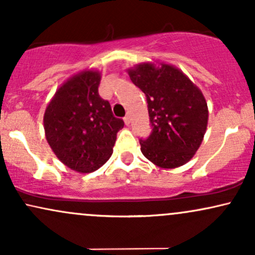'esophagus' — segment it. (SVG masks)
<instances>
[{"mask_svg": "<svg viewBox=\"0 0 255 255\" xmlns=\"http://www.w3.org/2000/svg\"><path fill=\"white\" fill-rule=\"evenodd\" d=\"M124 121H125V124H126V126H129V124H130V119H129V116H126V118L124 119Z\"/></svg>", "mask_w": 255, "mask_h": 255, "instance_id": "esophagus-1", "label": "esophagus"}]
</instances>
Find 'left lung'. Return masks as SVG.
Segmentation results:
<instances>
[{
    "label": "left lung",
    "instance_id": "obj_1",
    "mask_svg": "<svg viewBox=\"0 0 255 255\" xmlns=\"http://www.w3.org/2000/svg\"><path fill=\"white\" fill-rule=\"evenodd\" d=\"M128 75L147 101L152 131L140 140L142 154L159 168L186 164L200 147L207 128L209 109L203 92L172 64L140 63L128 69Z\"/></svg>",
    "mask_w": 255,
    "mask_h": 255
}]
</instances>
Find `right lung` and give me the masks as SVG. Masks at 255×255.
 <instances>
[{
    "label": "right lung",
    "instance_id": "add662e5",
    "mask_svg": "<svg viewBox=\"0 0 255 255\" xmlns=\"http://www.w3.org/2000/svg\"><path fill=\"white\" fill-rule=\"evenodd\" d=\"M101 73L87 69L58 87L44 113V130L52 152L81 174L101 168L113 154L125 122L99 96Z\"/></svg>",
    "mask_w": 255,
    "mask_h": 255
}]
</instances>
